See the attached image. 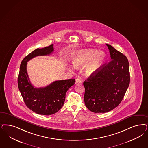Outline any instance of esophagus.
<instances>
[{"instance_id": "obj_1", "label": "esophagus", "mask_w": 148, "mask_h": 148, "mask_svg": "<svg viewBox=\"0 0 148 148\" xmlns=\"http://www.w3.org/2000/svg\"><path fill=\"white\" fill-rule=\"evenodd\" d=\"M75 83L76 84H81L82 83V81L81 79H79V78H77L76 79V80H75Z\"/></svg>"}]
</instances>
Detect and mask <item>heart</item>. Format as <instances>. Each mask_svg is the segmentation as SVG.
<instances>
[{"instance_id":"heart-1","label":"heart","mask_w":148,"mask_h":148,"mask_svg":"<svg viewBox=\"0 0 148 148\" xmlns=\"http://www.w3.org/2000/svg\"><path fill=\"white\" fill-rule=\"evenodd\" d=\"M106 60V54L103 51L97 50L85 49L75 52L72 57L71 62L75 68L84 66V71L86 76L93 74Z\"/></svg>"}]
</instances>
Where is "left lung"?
<instances>
[{"instance_id":"8db88e82","label":"left lung","mask_w":148,"mask_h":148,"mask_svg":"<svg viewBox=\"0 0 148 148\" xmlns=\"http://www.w3.org/2000/svg\"><path fill=\"white\" fill-rule=\"evenodd\" d=\"M111 61L102 66L84 82V101L92 112H107L122 101L130 82L127 57L112 46L106 44Z\"/></svg>"}]
</instances>
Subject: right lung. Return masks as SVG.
<instances>
[{"label":"right lung","instance_id":"1","mask_svg":"<svg viewBox=\"0 0 148 148\" xmlns=\"http://www.w3.org/2000/svg\"><path fill=\"white\" fill-rule=\"evenodd\" d=\"M53 45L36 49L26 56L21 63L18 77V89L27 107L36 114L43 115L53 114L62 107L66 91L75 81L74 79L57 80L40 88L32 85L27 71V62L36 56L50 55L53 51Z\"/></svg>","mask_w":148,"mask_h":148}]
</instances>
